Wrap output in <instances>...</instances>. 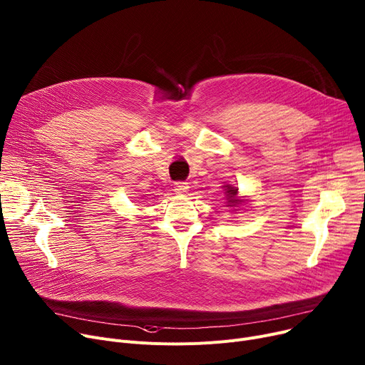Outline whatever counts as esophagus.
<instances>
[{"mask_svg": "<svg viewBox=\"0 0 365 365\" xmlns=\"http://www.w3.org/2000/svg\"><path fill=\"white\" fill-rule=\"evenodd\" d=\"M187 189H189V186H187L186 182H176L175 183V192L176 193H186Z\"/></svg>", "mask_w": 365, "mask_h": 365, "instance_id": "esophagus-1", "label": "esophagus"}]
</instances>
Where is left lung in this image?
I'll return each mask as SVG.
<instances>
[{"instance_id":"left-lung-1","label":"left lung","mask_w":365,"mask_h":365,"mask_svg":"<svg viewBox=\"0 0 365 365\" xmlns=\"http://www.w3.org/2000/svg\"><path fill=\"white\" fill-rule=\"evenodd\" d=\"M226 200H227V204L229 207H236L239 205L242 201L240 200H236V193H237V187L232 186V185H226Z\"/></svg>"}]
</instances>
